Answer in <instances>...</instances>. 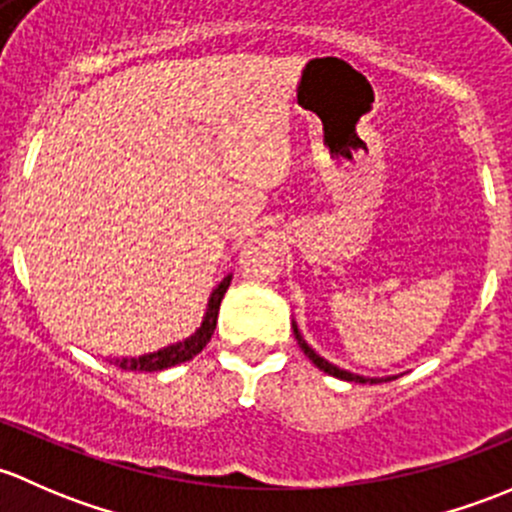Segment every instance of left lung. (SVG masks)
<instances>
[{
	"label": "left lung",
	"instance_id": "1",
	"mask_svg": "<svg viewBox=\"0 0 512 512\" xmlns=\"http://www.w3.org/2000/svg\"><path fill=\"white\" fill-rule=\"evenodd\" d=\"M293 335H295V340H298L300 350H303L305 355L310 357V362H313V365L318 367V370H323V372L333 374V377H337V379H345V382H360V384H365V382H370V384H374V382H389V379H394V377H384V379H377V377H362V374H352V372H347V370H340V367L333 365V362L323 360V357H320L318 352H315L313 347H310L308 342L303 340V335H300L298 325H295V323H293Z\"/></svg>",
	"mask_w": 512,
	"mask_h": 512
}]
</instances>
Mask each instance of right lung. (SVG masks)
<instances>
[{"mask_svg": "<svg viewBox=\"0 0 512 512\" xmlns=\"http://www.w3.org/2000/svg\"><path fill=\"white\" fill-rule=\"evenodd\" d=\"M229 283H231V273L219 283L217 288H214L212 295H209L207 313H204V320H202V325L197 328V333L189 335L187 340L175 342V345H167V347H162V350L150 352V355L123 357V360L118 357V360H113L115 367H123V370H130V372H160V370H167V367L182 365V362L192 360L194 355H199V352L207 347V342L212 340L214 328H217L221 298H224Z\"/></svg>", "mask_w": 512, "mask_h": 512, "instance_id": "right-lung-1", "label": "right lung"}]
</instances>
